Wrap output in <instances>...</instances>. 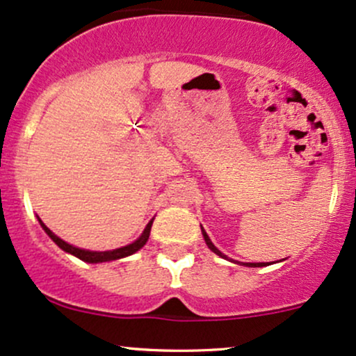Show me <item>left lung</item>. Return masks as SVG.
I'll return each instance as SVG.
<instances>
[{"instance_id":"obj_1","label":"left lung","mask_w":356,"mask_h":356,"mask_svg":"<svg viewBox=\"0 0 356 356\" xmlns=\"http://www.w3.org/2000/svg\"><path fill=\"white\" fill-rule=\"evenodd\" d=\"M202 236H204V241H206V244H207V246H209V249H211L212 252H216V254L220 256V257H226V256L222 254V252L219 251L218 248L214 246V244H212V241L209 239V236L206 234V231H204V229H202ZM246 266H251V268H259V266H266V263H246Z\"/></svg>"}]
</instances>
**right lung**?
<instances>
[{
	"instance_id": "1",
	"label": "right lung",
	"mask_w": 356,
	"mask_h": 356,
	"mask_svg": "<svg viewBox=\"0 0 356 356\" xmlns=\"http://www.w3.org/2000/svg\"><path fill=\"white\" fill-rule=\"evenodd\" d=\"M40 224H42V227L44 229L50 238L55 241V244H58V246L63 249V251L70 252V254L76 256L79 259L85 261V263H105V261H113V259H120V257H125V256H130L134 254V252H137L138 249L144 248V244L147 243V239H149L150 236V227H152V220H150L149 224H147V227L142 232V236L138 238L136 243L129 244V246H124V248H118V249H113V251H104V252H97V251H85V249H80V248H75L72 246V244L65 243L63 239H60L58 236H55L53 232L48 229L47 226L42 222V219H38Z\"/></svg>"
}]
</instances>
